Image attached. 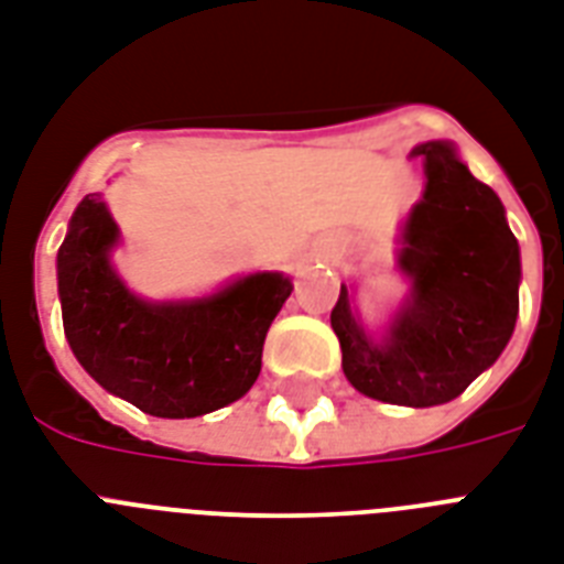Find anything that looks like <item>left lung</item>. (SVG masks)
<instances>
[{"mask_svg":"<svg viewBox=\"0 0 564 564\" xmlns=\"http://www.w3.org/2000/svg\"><path fill=\"white\" fill-rule=\"evenodd\" d=\"M425 191L402 231L411 295L382 341L365 333L341 286L329 324L350 386L370 400L429 409L455 400L507 347L519 315V240L496 191L446 141L411 150Z\"/></svg>","mask_w":564,"mask_h":564,"instance_id":"obj_1","label":"left lung"}]
</instances>
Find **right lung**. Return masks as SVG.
Listing matches in <instances>:
<instances>
[{
    "mask_svg": "<svg viewBox=\"0 0 564 564\" xmlns=\"http://www.w3.org/2000/svg\"><path fill=\"white\" fill-rule=\"evenodd\" d=\"M116 242L100 194H86L57 251L63 329L86 373L144 414L171 420L240 400L258 379L290 278L258 272L199 301L150 304L109 267Z\"/></svg>",
    "mask_w": 564,
    "mask_h": 564,
    "instance_id": "right-lung-1",
    "label": "right lung"
}]
</instances>
